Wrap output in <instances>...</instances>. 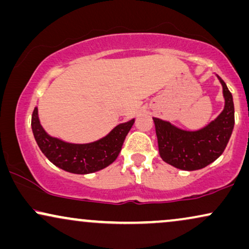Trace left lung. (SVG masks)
<instances>
[{"label":"left lung","instance_id":"1","mask_svg":"<svg viewBox=\"0 0 249 249\" xmlns=\"http://www.w3.org/2000/svg\"><path fill=\"white\" fill-rule=\"evenodd\" d=\"M217 75V74H216ZM225 106L216 119L196 131L181 130L170 122L153 117L161 159L175 168L194 171L216 161L224 152L234 126L232 94L219 75Z\"/></svg>","mask_w":249,"mask_h":249}]
</instances>
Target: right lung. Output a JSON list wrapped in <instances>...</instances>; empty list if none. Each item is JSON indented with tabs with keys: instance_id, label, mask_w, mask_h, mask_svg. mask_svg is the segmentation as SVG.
<instances>
[{
	"instance_id": "add662e5",
	"label": "right lung",
	"mask_w": 249,
	"mask_h": 249,
	"mask_svg": "<svg viewBox=\"0 0 249 249\" xmlns=\"http://www.w3.org/2000/svg\"><path fill=\"white\" fill-rule=\"evenodd\" d=\"M134 118L112 128L106 137L89 143H71L49 135L40 124L37 108L32 115L34 139L47 159L64 171L87 175L107 168L117 159Z\"/></svg>"
}]
</instances>
